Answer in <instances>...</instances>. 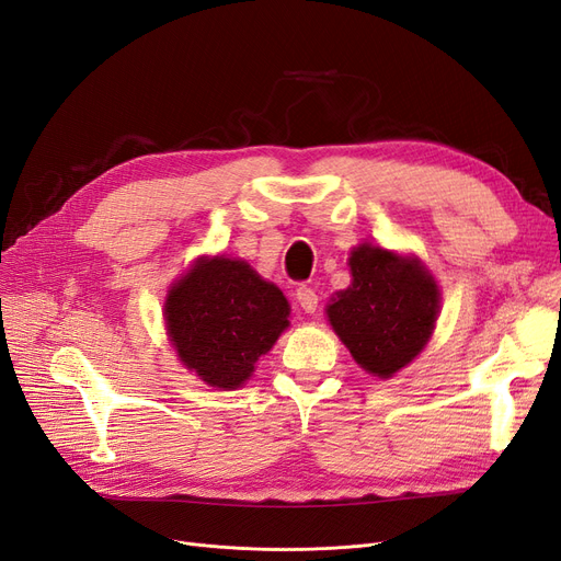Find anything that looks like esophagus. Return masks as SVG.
I'll list each match as a JSON object with an SVG mask.
<instances>
[{
    "label": "esophagus",
    "mask_w": 561,
    "mask_h": 561,
    "mask_svg": "<svg viewBox=\"0 0 561 561\" xmlns=\"http://www.w3.org/2000/svg\"><path fill=\"white\" fill-rule=\"evenodd\" d=\"M296 300H298V305L305 309L307 314H314L317 309H319V296H317V291L312 286H298V291H296Z\"/></svg>",
    "instance_id": "obj_1"
}]
</instances>
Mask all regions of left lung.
<instances>
[{
    "label": "left lung",
    "instance_id": "left-lung-1",
    "mask_svg": "<svg viewBox=\"0 0 561 561\" xmlns=\"http://www.w3.org/2000/svg\"><path fill=\"white\" fill-rule=\"evenodd\" d=\"M348 267L351 286L330 298L328 321L365 371L390 379L430 342L439 286L421 259L377 244L356 247Z\"/></svg>",
    "mask_w": 561,
    "mask_h": 561
}]
</instances>
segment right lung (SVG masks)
Segmentation results:
<instances>
[{
  "instance_id": "obj_1",
  "label": "right lung",
  "mask_w": 561,
  "mask_h": 561,
  "mask_svg": "<svg viewBox=\"0 0 561 561\" xmlns=\"http://www.w3.org/2000/svg\"><path fill=\"white\" fill-rule=\"evenodd\" d=\"M291 307L242 259L201 256L171 286L163 321L180 363L213 388L236 390L288 328Z\"/></svg>"
}]
</instances>
